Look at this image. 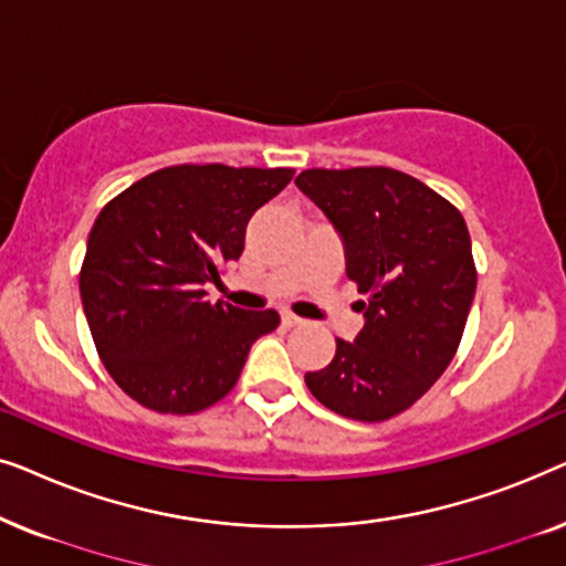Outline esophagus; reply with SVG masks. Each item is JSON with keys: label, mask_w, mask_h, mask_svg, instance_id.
Listing matches in <instances>:
<instances>
[{"label": "esophagus", "mask_w": 566, "mask_h": 566, "mask_svg": "<svg viewBox=\"0 0 566 566\" xmlns=\"http://www.w3.org/2000/svg\"><path fill=\"white\" fill-rule=\"evenodd\" d=\"M281 319H283V327H289V329H291V327H298V324H301L298 316L291 314V312H283Z\"/></svg>", "instance_id": "34e87169"}]
</instances>
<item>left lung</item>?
Here are the masks:
<instances>
[{"instance_id": "8db88e82", "label": "left lung", "mask_w": 566, "mask_h": 566, "mask_svg": "<svg viewBox=\"0 0 566 566\" xmlns=\"http://www.w3.org/2000/svg\"><path fill=\"white\" fill-rule=\"evenodd\" d=\"M345 242L347 277L366 324L337 339L306 386L332 412L391 420L443 376L459 350L476 265L467 221L451 200L391 167L306 169L296 177Z\"/></svg>"}]
</instances>
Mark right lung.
Returning a JSON list of instances; mask_svg holds the SVG:
<instances>
[{
    "instance_id": "obj_1",
    "label": "right lung",
    "mask_w": 566,
    "mask_h": 566,
    "mask_svg": "<svg viewBox=\"0 0 566 566\" xmlns=\"http://www.w3.org/2000/svg\"><path fill=\"white\" fill-rule=\"evenodd\" d=\"M293 169L175 165L99 211L80 270L84 314L113 381L159 415H196L234 389L273 308L206 301V283L244 250L252 213Z\"/></svg>"
}]
</instances>
